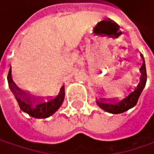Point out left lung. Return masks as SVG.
Here are the masks:
<instances>
[{"mask_svg": "<svg viewBox=\"0 0 154 154\" xmlns=\"http://www.w3.org/2000/svg\"><path fill=\"white\" fill-rule=\"evenodd\" d=\"M144 60V59H143ZM140 71H141V76L143 77V80L146 79V66H145V62L143 60V64L140 67ZM141 93L140 90H136L135 88L134 91H132L131 93H129L124 98L119 99L118 100L112 102H109V100H96V104L101 109H103L104 111L110 112V113H122L125 111H128L129 109L132 108L133 106H135L137 100L140 97V94Z\"/></svg>", "mask_w": 154, "mask_h": 154, "instance_id": "8db88e82", "label": "left lung"}]
</instances>
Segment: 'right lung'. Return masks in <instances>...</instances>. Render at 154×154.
<instances>
[{
	"mask_svg": "<svg viewBox=\"0 0 154 154\" xmlns=\"http://www.w3.org/2000/svg\"><path fill=\"white\" fill-rule=\"evenodd\" d=\"M9 85H10V88L12 89L13 88L12 84L9 83ZM64 98H65V87L62 86L60 94L57 95V97L47 102H41L35 106L34 104H26L25 102H22L23 104L19 103V105L20 109L24 111V112L29 114V116L36 119H46L53 115L60 107V106L64 101ZM17 100L19 101V99Z\"/></svg>",
	"mask_w": 154,
	"mask_h": 154,
	"instance_id": "right-lung-1",
	"label": "right lung"
}]
</instances>
